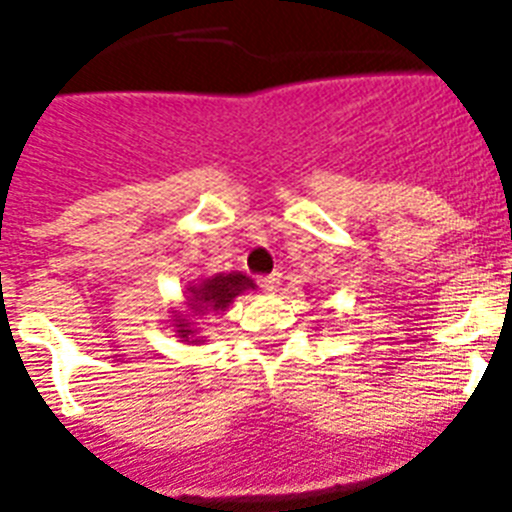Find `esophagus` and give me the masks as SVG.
Listing matches in <instances>:
<instances>
[{
  "instance_id": "34e87169",
  "label": "esophagus",
  "mask_w": 512,
  "mask_h": 512,
  "mask_svg": "<svg viewBox=\"0 0 512 512\" xmlns=\"http://www.w3.org/2000/svg\"><path fill=\"white\" fill-rule=\"evenodd\" d=\"M259 287L264 289V292H277L279 289V274H269V277H261L259 279Z\"/></svg>"
}]
</instances>
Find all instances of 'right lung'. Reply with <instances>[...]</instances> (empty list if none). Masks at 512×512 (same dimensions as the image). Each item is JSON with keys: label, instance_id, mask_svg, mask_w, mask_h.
Masks as SVG:
<instances>
[{"label": "right lung", "instance_id": "add662e5", "mask_svg": "<svg viewBox=\"0 0 512 512\" xmlns=\"http://www.w3.org/2000/svg\"><path fill=\"white\" fill-rule=\"evenodd\" d=\"M251 289H256V284L241 271H220L212 277L197 279L184 289L182 305L169 310L171 333H176V338H182L187 346H202L205 336L197 320L205 315H223L233 305L235 297L246 295Z\"/></svg>", "mask_w": 512, "mask_h": 512}]
</instances>
